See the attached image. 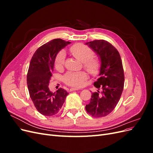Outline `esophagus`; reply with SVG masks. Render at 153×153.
<instances>
[{
	"mask_svg": "<svg viewBox=\"0 0 153 153\" xmlns=\"http://www.w3.org/2000/svg\"><path fill=\"white\" fill-rule=\"evenodd\" d=\"M78 90H79V89H78V88H75V87H73V88H71V89H70V91H78Z\"/></svg>",
	"mask_w": 153,
	"mask_h": 153,
	"instance_id": "1",
	"label": "esophagus"
}]
</instances>
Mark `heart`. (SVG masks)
Returning <instances> with one entry per match:
<instances>
[{
  "mask_svg": "<svg viewBox=\"0 0 153 153\" xmlns=\"http://www.w3.org/2000/svg\"><path fill=\"white\" fill-rule=\"evenodd\" d=\"M69 50L74 57L82 62L84 68L90 73L94 75L99 71L101 66L100 61L98 58L93 57L94 52L89 47L83 43H76L73 45ZM65 58V52L64 50L60 51L55 59V68L60 69L63 67ZM87 78V75L84 71H69L64 75L63 80L69 85L80 87Z\"/></svg>",
  "mask_w": 153,
  "mask_h": 153,
  "instance_id": "obj_1",
  "label": "heart"
}]
</instances>
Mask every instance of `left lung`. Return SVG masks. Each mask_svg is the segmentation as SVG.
<instances>
[{
    "label": "left lung",
    "instance_id": "8db88e82",
    "mask_svg": "<svg viewBox=\"0 0 153 153\" xmlns=\"http://www.w3.org/2000/svg\"><path fill=\"white\" fill-rule=\"evenodd\" d=\"M86 45L101 59L100 77L94 85L101 91L92 92L90 103L86 105L85 109L94 117H105L115 108L124 89V74L121 58L117 50L107 41L94 40Z\"/></svg>",
    "mask_w": 153,
    "mask_h": 153
}]
</instances>
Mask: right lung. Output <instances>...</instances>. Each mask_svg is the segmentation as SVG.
Here are the masks:
<instances>
[{
	"mask_svg": "<svg viewBox=\"0 0 153 153\" xmlns=\"http://www.w3.org/2000/svg\"><path fill=\"white\" fill-rule=\"evenodd\" d=\"M69 43L55 39L37 49L32 56L27 75L30 97L36 108L46 116H52L61 109L68 92L62 88L52 92L48 88L57 53Z\"/></svg>",
	"mask_w": 153,
	"mask_h": 153,
	"instance_id": "1",
	"label": "right lung"
}]
</instances>
